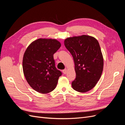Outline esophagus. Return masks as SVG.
<instances>
[{"instance_id":"34e87169","label":"esophagus","mask_w":125,"mask_h":125,"mask_svg":"<svg viewBox=\"0 0 125 125\" xmlns=\"http://www.w3.org/2000/svg\"><path fill=\"white\" fill-rule=\"evenodd\" d=\"M62 73H63V74H66L67 73V69H65L62 70Z\"/></svg>"}]
</instances>
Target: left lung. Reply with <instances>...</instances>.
<instances>
[{"label":"left lung","mask_w":125,"mask_h":125,"mask_svg":"<svg viewBox=\"0 0 125 125\" xmlns=\"http://www.w3.org/2000/svg\"><path fill=\"white\" fill-rule=\"evenodd\" d=\"M64 44L73 57L75 80L73 88L84 93L92 89L101 77L104 60L97 40L93 36L82 35L66 39Z\"/></svg>","instance_id":"1"}]
</instances>
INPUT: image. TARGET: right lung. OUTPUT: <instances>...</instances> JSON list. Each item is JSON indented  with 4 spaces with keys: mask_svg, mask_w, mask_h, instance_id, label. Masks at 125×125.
Returning <instances> with one entry per match:
<instances>
[{
    "mask_svg": "<svg viewBox=\"0 0 125 125\" xmlns=\"http://www.w3.org/2000/svg\"><path fill=\"white\" fill-rule=\"evenodd\" d=\"M60 46L56 39L41 38L32 42L26 49L22 61L23 73L36 91L45 94L55 89L62 73L55 67L53 55Z\"/></svg>",
    "mask_w": 125,
    "mask_h": 125,
    "instance_id": "obj_1",
    "label": "right lung"
}]
</instances>
